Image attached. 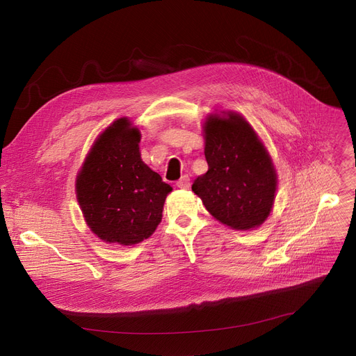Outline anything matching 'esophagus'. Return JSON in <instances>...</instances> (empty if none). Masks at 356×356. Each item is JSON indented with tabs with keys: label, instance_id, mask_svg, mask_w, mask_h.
Returning <instances> with one entry per match:
<instances>
[{
	"label": "esophagus",
	"instance_id": "esophagus-1",
	"mask_svg": "<svg viewBox=\"0 0 356 356\" xmlns=\"http://www.w3.org/2000/svg\"><path fill=\"white\" fill-rule=\"evenodd\" d=\"M177 187L181 188V190H188L190 188V177L188 175H182L177 181Z\"/></svg>",
	"mask_w": 356,
	"mask_h": 356
}]
</instances>
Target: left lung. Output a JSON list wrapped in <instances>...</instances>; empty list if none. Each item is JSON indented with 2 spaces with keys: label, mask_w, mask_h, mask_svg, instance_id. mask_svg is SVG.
<instances>
[{
  "label": "left lung",
  "mask_w": 356,
  "mask_h": 356,
  "mask_svg": "<svg viewBox=\"0 0 356 356\" xmlns=\"http://www.w3.org/2000/svg\"><path fill=\"white\" fill-rule=\"evenodd\" d=\"M204 139L209 171L194 181L193 191L223 225L261 226L274 204L277 174L258 134L242 115L227 113L207 118Z\"/></svg>",
  "instance_id": "obj_1"
}]
</instances>
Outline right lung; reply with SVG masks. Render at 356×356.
<instances>
[{"label":"right lung","mask_w":356,"mask_h":356,"mask_svg":"<svg viewBox=\"0 0 356 356\" xmlns=\"http://www.w3.org/2000/svg\"><path fill=\"white\" fill-rule=\"evenodd\" d=\"M140 131L126 117L99 134L76 177V197L101 241L136 245L161 223L171 185L142 161Z\"/></svg>","instance_id":"1"}]
</instances>
